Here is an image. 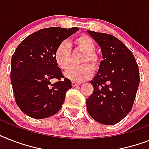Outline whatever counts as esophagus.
Wrapping results in <instances>:
<instances>
[{
    "label": "esophagus",
    "instance_id": "34e87169",
    "mask_svg": "<svg viewBox=\"0 0 149 149\" xmlns=\"http://www.w3.org/2000/svg\"><path fill=\"white\" fill-rule=\"evenodd\" d=\"M80 84H81V83H79V82H75V81H72V86H79V85H80Z\"/></svg>",
    "mask_w": 149,
    "mask_h": 149
}]
</instances>
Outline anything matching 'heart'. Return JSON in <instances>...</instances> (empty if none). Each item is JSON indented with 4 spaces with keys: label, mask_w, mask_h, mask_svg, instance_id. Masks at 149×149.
I'll return each instance as SVG.
<instances>
[{
    "label": "heart",
    "mask_w": 149,
    "mask_h": 149,
    "mask_svg": "<svg viewBox=\"0 0 149 149\" xmlns=\"http://www.w3.org/2000/svg\"><path fill=\"white\" fill-rule=\"evenodd\" d=\"M72 46L75 52H82L83 56L79 63L84 65L70 68L65 72V77L75 82H82L89 79L93 70H97L100 59L95 52L96 42L91 36L80 35L72 40ZM54 58L61 70H66L72 64V52L69 45L65 42L60 43L54 52Z\"/></svg>",
    "instance_id": "heart-1"
}]
</instances>
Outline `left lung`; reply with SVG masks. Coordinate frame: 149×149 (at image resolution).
<instances>
[{"mask_svg": "<svg viewBox=\"0 0 149 149\" xmlns=\"http://www.w3.org/2000/svg\"><path fill=\"white\" fill-rule=\"evenodd\" d=\"M101 47L104 60L91 82L93 93L86 100L89 114L103 125H115L132 110L140 77L131 50L112 35L87 31Z\"/></svg>", "mask_w": 149, "mask_h": 149, "instance_id": "8db88e82", "label": "left lung"}]
</instances>
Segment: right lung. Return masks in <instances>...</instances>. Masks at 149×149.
<instances>
[{
	"instance_id": "add662e5",
	"label": "right lung",
	"mask_w": 149,
	"mask_h": 149,
	"mask_svg": "<svg viewBox=\"0 0 149 149\" xmlns=\"http://www.w3.org/2000/svg\"><path fill=\"white\" fill-rule=\"evenodd\" d=\"M78 30L59 27L41 29L24 38L13 54L10 80L15 101L29 117L49 118L63 106L65 93L72 86L57 66L54 52ZM52 79L57 81L52 84Z\"/></svg>"
}]
</instances>
